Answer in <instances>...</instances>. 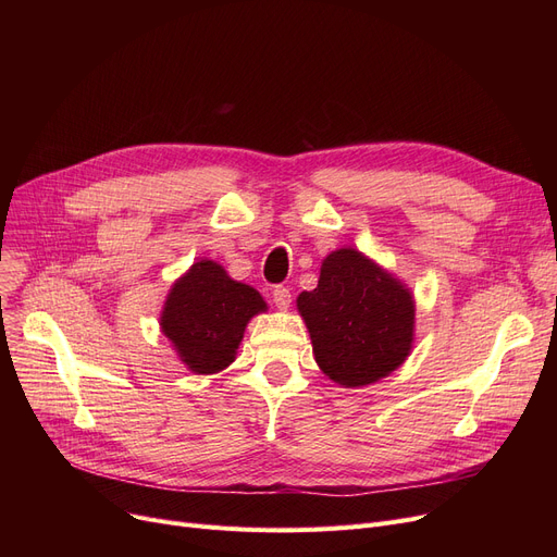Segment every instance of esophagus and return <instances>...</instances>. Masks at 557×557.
I'll list each match as a JSON object with an SVG mask.
<instances>
[{
    "label": "esophagus",
    "instance_id": "obj_1",
    "mask_svg": "<svg viewBox=\"0 0 557 557\" xmlns=\"http://www.w3.org/2000/svg\"><path fill=\"white\" fill-rule=\"evenodd\" d=\"M273 302H275V307L286 309L290 305V290L286 286H282V284L275 286L273 288Z\"/></svg>",
    "mask_w": 557,
    "mask_h": 557
}]
</instances>
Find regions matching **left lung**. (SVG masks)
<instances>
[{"label":"left lung","instance_id":"8db88e82","mask_svg":"<svg viewBox=\"0 0 557 557\" xmlns=\"http://www.w3.org/2000/svg\"><path fill=\"white\" fill-rule=\"evenodd\" d=\"M298 309L315 363L341 386H366L404 363L413 343L416 307L391 273L352 248L332 252Z\"/></svg>","mask_w":557,"mask_h":557}]
</instances>
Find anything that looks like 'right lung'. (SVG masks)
<instances>
[{
    "label": "right lung",
    "mask_w": 557,
    "mask_h": 557,
    "mask_svg": "<svg viewBox=\"0 0 557 557\" xmlns=\"http://www.w3.org/2000/svg\"><path fill=\"white\" fill-rule=\"evenodd\" d=\"M263 309L267 302L252 286L202 259L173 284L160 325L189 370L212 374L234 361L248 320Z\"/></svg>",
    "instance_id": "right-lung-1"
}]
</instances>
